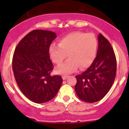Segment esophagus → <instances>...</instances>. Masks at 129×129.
Listing matches in <instances>:
<instances>
[{
	"mask_svg": "<svg viewBox=\"0 0 129 129\" xmlns=\"http://www.w3.org/2000/svg\"><path fill=\"white\" fill-rule=\"evenodd\" d=\"M68 77L69 76H67V75H63V76H62V79H63V80H66Z\"/></svg>",
	"mask_w": 129,
	"mask_h": 129,
	"instance_id": "34e87169",
	"label": "esophagus"
}]
</instances>
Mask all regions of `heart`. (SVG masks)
<instances>
[{"label":"heart","instance_id":"obj_1","mask_svg":"<svg viewBox=\"0 0 129 129\" xmlns=\"http://www.w3.org/2000/svg\"><path fill=\"white\" fill-rule=\"evenodd\" d=\"M97 39L93 34L73 32L62 37L58 44H52L49 47V54L53 62H66L55 68L57 74H70L77 69L89 67L95 57L97 50Z\"/></svg>","mask_w":129,"mask_h":129}]
</instances>
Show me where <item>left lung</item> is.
<instances>
[{"label": "left lung", "mask_w": 129, "mask_h": 129, "mask_svg": "<svg viewBox=\"0 0 129 129\" xmlns=\"http://www.w3.org/2000/svg\"><path fill=\"white\" fill-rule=\"evenodd\" d=\"M97 56L89 68L75 76V90L80 99L89 103L101 101L111 88L116 75L114 49L101 34L98 36Z\"/></svg>", "instance_id": "left-lung-1"}]
</instances>
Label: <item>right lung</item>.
Wrapping results in <instances>:
<instances>
[{
    "instance_id": "right-lung-1",
    "label": "right lung",
    "mask_w": 129,
    "mask_h": 129,
    "mask_svg": "<svg viewBox=\"0 0 129 129\" xmlns=\"http://www.w3.org/2000/svg\"><path fill=\"white\" fill-rule=\"evenodd\" d=\"M56 37L52 31L34 30L19 42L14 51L12 69L16 82L24 95L35 103L52 99L62 84L60 75H50L54 67L49 50Z\"/></svg>"
}]
</instances>
